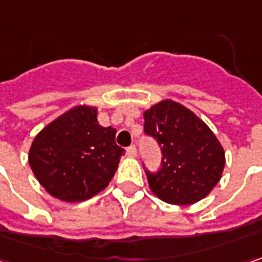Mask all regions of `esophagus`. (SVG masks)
<instances>
[{"instance_id":"obj_1","label":"esophagus","mask_w":262,"mask_h":262,"mask_svg":"<svg viewBox=\"0 0 262 262\" xmlns=\"http://www.w3.org/2000/svg\"><path fill=\"white\" fill-rule=\"evenodd\" d=\"M126 154L129 155V157H136L138 155V151H136V146L135 145H130L127 149H126Z\"/></svg>"}]
</instances>
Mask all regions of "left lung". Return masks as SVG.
<instances>
[{
  "instance_id": "1",
  "label": "left lung",
  "mask_w": 262,
  "mask_h": 262,
  "mask_svg": "<svg viewBox=\"0 0 262 262\" xmlns=\"http://www.w3.org/2000/svg\"><path fill=\"white\" fill-rule=\"evenodd\" d=\"M143 132L161 148V168L149 171V188L164 202L195 204L219 183L224 151L210 127L186 107L161 101L143 113Z\"/></svg>"
}]
</instances>
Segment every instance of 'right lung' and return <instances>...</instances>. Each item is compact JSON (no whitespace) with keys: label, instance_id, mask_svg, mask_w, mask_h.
<instances>
[{"label":"right lung","instance_id":"right-lung-1","mask_svg":"<svg viewBox=\"0 0 262 262\" xmlns=\"http://www.w3.org/2000/svg\"><path fill=\"white\" fill-rule=\"evenodd\" d=\"M123 154L116 129L99 126L97 108L76 107L35 138L29 164L54 198L80 202L108 186Z\"/></svg>","mask_w":262,"mask_h":262}]
</instances>
